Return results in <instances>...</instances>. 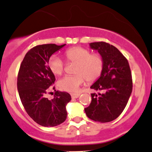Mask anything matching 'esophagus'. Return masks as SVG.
I'll list each match as a JSON object with an SVG mask.
<instances>
[{"label": "esophagus", "mask_w": 152, "mask_h": 152, "mask_svg": "<svg viewBox=\"0 0 152 152\" xmlns=\"http://www.w3.org/2000/svg\"><path fill=\"white\" fill-rule=\"evenodd\" d=\"M71 96L72 99H76L80 96V93H72L71 94Z\"/></svg>", "instance_id": "34e87169"}]
</instances>
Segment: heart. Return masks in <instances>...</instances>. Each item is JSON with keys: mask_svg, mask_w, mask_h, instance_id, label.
Instances as JSON below:
<instances>
[{"mask_svg": "<svg viewBox=\"0 0 152 152\" xmlns=\"http://www.w3.org/2000/svg\"><path fill=\"white\" fill-rule=\"evenodd\" d=\"M64 57L68 62H76L72 76H65L57 83L61 90L76 92L86 79L93 82L98 79L104 69V61L100 55L90 53L89 50L82 47H72L66 50ZM48 66L55 76H60L64 72V62L59 57L53 55L48 59Z\"/></svg>", "mask_w": 152, "mask_h": 152, "instance_id": "b5f03b06", "label": "heart"}]
</instances>
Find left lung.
Returning <instances> with one entry per match:
<instances>
[{
    "instance_id": "left-lung-1",
    "label": "left lung",
    "mask_w": 152,
    "mask_h": 152,
    "mask_svg": "<svg viewBox=\"0 0 152 152\" xmlns=\"http://www.w3.org/2000/svg\"><path fill=\"white\" fill-rule=\"evenodd\" d=\"M98 52L104 61V69L98 79L90 86L103 93H92V101L85 108L91 120L107 123L116 119L124 110L132 93V75L128 60L114 45L104 42L89 44Z\"/></svg>"
}]
</instances>
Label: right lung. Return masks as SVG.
Returning <instances> with one entry per match:
<instances>
[{
  "mask_svg": "<svg viewBox=\"0 0 152 152\" xmlns=\"http://www.w3.org/2000/svg\"><path fill=\"white\" fill-rule=\"evenodd\" d=\"M66 44L35 46L25 55L17 77V90L25 110L34 121L44 127H53L66 120V104L72 97L66 92L56 91L54 98L45 97L55 80L48 62L54 53Z\"/></svg>",
  "mask_w": 152,
  "mask_h": 152,
  "instance_id": "right-lung-1",
  "label": "right lung"
}]
</instances>
